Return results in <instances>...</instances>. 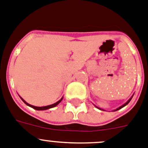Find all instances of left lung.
I'll return each mask as SVG.
<instances>
[{
	"label": "left lung",
	"mask_w": 148,
	"mask_h": 148,
	"mask_svg": "<svg viewBox=\"0 0 148 148\" xmlns=\"http://www.w3.org/2000/svg\"><path fill=\"white\" fill-rule=\"evenodd\" d=\"M132 97H133V96H132V97H130V99H128V100H127V102H125V103L124 104V105H122V106H120V107H119V108H116V109L115 110H119V109L122 108H123V107H125V106H127V104H128L129 102H130V101L131 100V99H132ZM96 107H97V106H96ZM97 108L100 109V108H98V107H97Z\"/></svg>",
	"instance_id": "obj_1"
}]
</instances>
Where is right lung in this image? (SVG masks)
<instances>
[{
  "mask_svg": "<svg viewBox=\"0 0 148 148\" xmlns=\"http://www.w3.org/2000/svg\"><path fill=\"white\" fill-rule=\"evenodd\" d=\"M62 98H63V97H62V98H61V99H60L59 101H58V102H55V103L52 104V105H50V106H43V107H37V106H32V105H30V104L27 103V102H26V101L24 100V99H23L22 97H21V99H22V100H23V102H24V103L26 104V105H27V106H29V107L35 109V110H47V109H49V108H54V107H55V106H58V104H59L60 102L61 101H62Z\"/></svg>",
  "mask_w": 148,
  "mask_h": 148,
  "instance_id": "add662e5",
  "label": "right lung"
}]
</instances>
